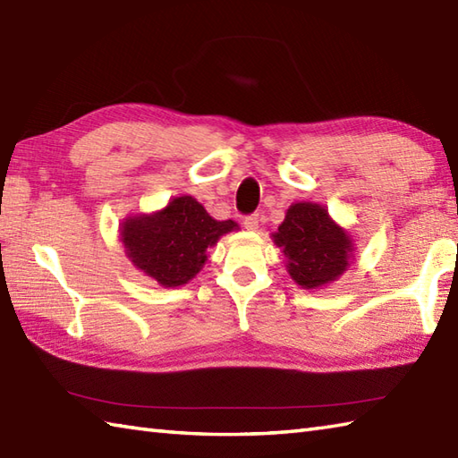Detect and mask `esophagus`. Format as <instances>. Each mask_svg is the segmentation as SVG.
<instances>
[{
	"label": "esophagus",
	"instance_id": "1",
	"mask_svg": "<svg viewBox=\"0 0 458 458\" xmlns=\"http://www.w3.org/2000/svg\"><path fill=\"white\" fill-rule=\"evenodd\" d=\"M244 226L246 230H258L259 228V214H250V216L244 218Z\"/></svg>",
	"mask_w": 458,
	"mask_h": 458
}]
</instances>
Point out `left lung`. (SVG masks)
<instances>
[{"mask_svg":"<svg viewBox=\"0 0 458 458\" xmlns=\"http://www.w3.org/2000/svg\"><path fill=\"white\" fill-rule=\"evenodd\" d=\"M271 240L285 256L291 279L309 291L323 289L343 276L356 250L348 230L330 218L323 204L307 200L291 204Z\"/></svg>","mask_w":458,"mask_h":458,"instance_id":"obj_1","label":"left lung"}]
</instances>
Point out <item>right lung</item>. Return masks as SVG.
Instances as JSON below:
<instances>
[{
  "mask_svg": "<svg viewBox=\"0 0 458 458\" xmlns=\"http://www.w3.org/2000/svg\"><path fill=\"white\" fill-rule=\"evenodd\" d=\"M234 230V220H214L197 199L182 194L161 210L123 218L120 242L133 267L161 287H181L207 264V251Z\"/></svg>",
  "mask_w": 458,
  "mask_h": 458,
  "instance_id": "1",
  "label": "right lung"
}]
</instances>
